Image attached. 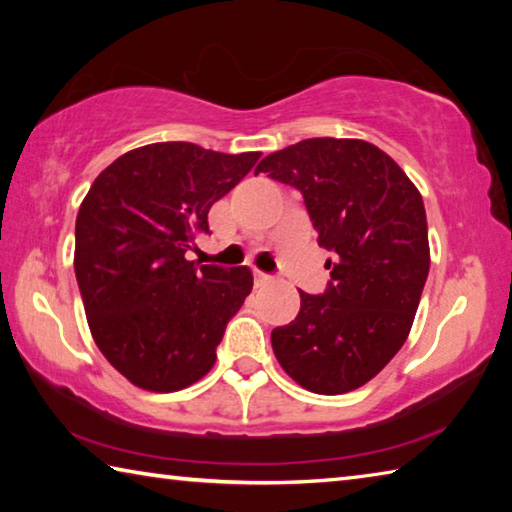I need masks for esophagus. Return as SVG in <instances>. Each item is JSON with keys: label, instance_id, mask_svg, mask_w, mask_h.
<instances>
[{"label": "esophagus", "instance_id": "34e87169", "mask_svg": "<svg viewBox=\"0 0 512 512\" xmlns=\"http://www.w3.org/2000/svg\"><path fill=\"white\" fill-rule=\"evenodd\" d=\"M268 282H271V275L255 271V287H264V284H268Z\"/></svg>", "mask_w": 512, "mask_h": 512}]
</instances>
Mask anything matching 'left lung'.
<instances>
[{"mask_svg": "<svg viewBox=\"0 0 512 512\" xmlns=\"http://www.w3.org/2000/svg\"><path fill=\"white\" fill-rule=\"evenodd\" d=\"M255 173L300 189L318 244L334 253L323 296L300 291L296 320L273 329L275 357L311 393H350L411 332L431 259L422 196L391 155L348 137L291 144Z\"/></svg>", "mask_w": 512, "mask_h": 512, "instance_id": "obj_1", "label": "left lung"}]
</instances>
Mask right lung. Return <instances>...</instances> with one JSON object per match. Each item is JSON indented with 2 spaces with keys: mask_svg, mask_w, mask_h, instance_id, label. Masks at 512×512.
Masks as SVG:
<instances>
[{
  "mask_svg": "<svg viewBox=\"0 0 512 512\" xmlns=\"http://www.w3.org/2000/svg\"><path fill=\"white\" fill-rule=\"evenodd\" d=\"M259 155L146 144L108 164L85 194L74 246L85 316L103 357L137 388L183 391L212 370L253 273L198 266L185 253L210 235V207Z\"/></svg>",
  "mask_w": 512,
  "mask_h": 512,
  "instance_id": "right-lung-1",
  "label": "right lung"
}]
</instances>
